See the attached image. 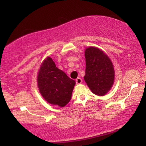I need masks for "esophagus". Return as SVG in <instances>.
<instances>
[{
	"mask_svg": "<svg viewBox=\"0 0 146 146\" xmlns=\"http://www.w3.org/2000/svg\"><path fill=\"white\" fill-rule=\"evenodd\" d=\"M75 82H76L77 84H81L82 82V80L80 78H78L76 79V80H75Z\"/></svg>",
	"mask_w": 146,
	"mask_h": 146,
	"instance_id": "esophagus-1",
	"label": "esophagus"
}]
</instances>
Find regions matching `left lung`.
<instances>
[{
    "instance_id": "1",
    "label": "left lung",
    "mask_w": 146,
    "mask_h": 146,
    "mask_svg": "<svg viewBox=\"0 0 146 146\" xmlns=\"http://www.w3.org/2000/svg\"><path fill=\"white\" fill-rule=\"evenodd\" d=\"M85 82L92 93L103 96L113 86L115 71L109 57L100 48L90 46L85 50Z\"/></svg>"
}]
</instances>
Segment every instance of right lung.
Wrapping results in <instances>:
<instances>
[{"mask_svg":"<svg viewBox=\"0 0 146 146\" xmlns=\"http://www.w3.org/2000/svg\"><path fill=\"white\" fill-rule=\"evenodd\" d=\"M37 81L42 96L51 104L64 107L71 100L75 80L56 67L50 57H47L42 63Z\"/></svg>","mask_w":146,"mask_h":146,"instance_id":"1","label":"right lung"}]
</instances>
